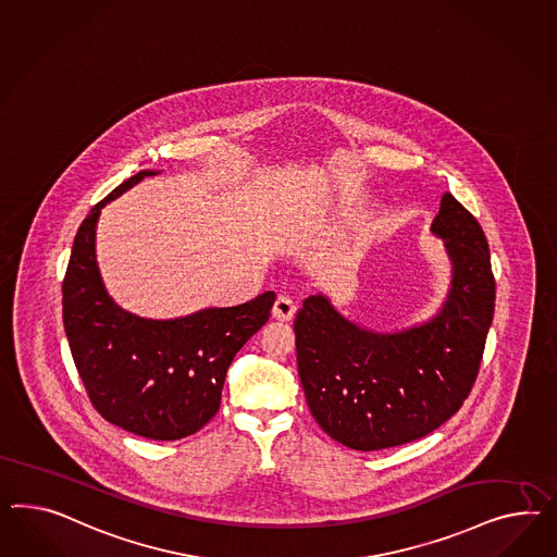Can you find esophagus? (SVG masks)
<instances>
[{"label": "esophagus", "mask_w": 557, "mask_h": 557, "mask_svg": "<svg viewBox=\"0 0 557 557\" xmlns=\"http://www.w3.org/2000/svg\"><path fill=\"white\" fill-rule=\"evenodd\" d=\"M296 308H298L296 301L292 300L289 296H280L275 300V306H273V318L287 322V320H292L294 314H296Z\"/></svg>", "instance_id": "obj_1"}]
</instances>
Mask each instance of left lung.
Here are the masks:
<instances>
[{
  "label": "left lung",
  "instance_id": "1",
  "mask_svg": "<svg viewBox=\"0 0 557 557\" xmlns=\"http://www.w3.org/2000/svg\"><path fill=\"white\" fill-rule=\"evenodd\" d=\"M432 231L451 259V289L432 322L397 334L362 331L310 296L294 322L298 373L318 425L352 450H383L434 432L479 376L495 314V275L479 221L442 196Z\"/></svg>",
  "mask_w": 557,
  "mask_h": 557
}]
</instances>
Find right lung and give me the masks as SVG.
<instances>
[{"label": "right lung", "instance_id": "add662e5", "mask_svg": "<svg viewBox=\"0 0 557 557\" xmlns=\"http://www.w3.org/2000/svg\"><path fill=\"white\" fill-rule=\"evenodd\" d=\"M139 172L90 209L62 282V320L90 404L109 423L150 440L193 436L221 406L226 369L268 320L273 292L178 320L123 312L95 261V226L109 200L151 176Z\"/></svg>", "mask_w": 557, "mask_h": 557}]
</instances>
